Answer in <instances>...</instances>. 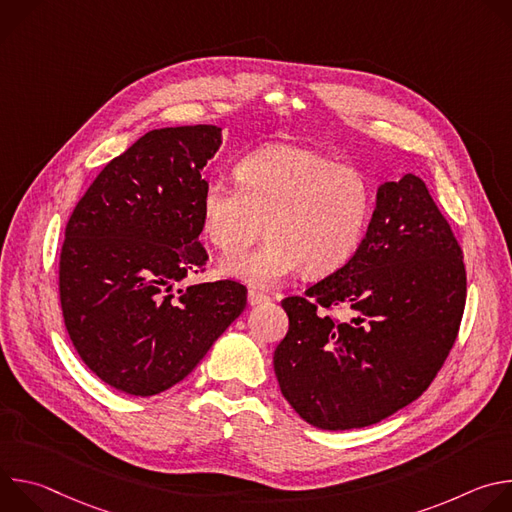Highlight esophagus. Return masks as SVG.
<instances>
[{"label":"esophagus","instance_id":"34e87169","mask_svg":"<svg viewBox=\"0 0 512 512\" xmlns=\"http://www.w3.org/2000/svg\"><path fill=\"white\" fill-rule=\"evenodd\" d=\"M247 300H249V306H259V304H265V302H269V296H265V294H259V291H249Z\"/></svg>","mask_w":512,"mask_h":512}]
</instances>
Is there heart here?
<instances>
[{"mask_svg":"<svg viewBox=\"0 0 512 512\" xmlns=\"http://www.w3.org/2000/svg\"><path fill=\"white\" fill-rule=\"evenodd\" d=\"M239 182L212 178L202 192V231L223 253L253 245L263 227L269 241L227 257L223 275L253 289H273L304 271L324 277L356 251L371 216L369 182L310 150L271 145L249 154Z\"/></svg>","mask_w":512,"mask_h":512,"instance_id":"b5f03b06","label":"heart"}]
</instances>
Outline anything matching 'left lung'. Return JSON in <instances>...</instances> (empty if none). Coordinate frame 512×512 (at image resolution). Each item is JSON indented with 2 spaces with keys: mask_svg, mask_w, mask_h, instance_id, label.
Returning a JSON list of instances; mask_svg holds the SVG:
<instances>
[{
  "mask_svg": "<svg viewBox=\"0 0 512 512\" xmlns=\"http://www.w3.org/2000/svg\"><path fill=\"white\" fill-rule=\"evenodd\" d=\"M466 304L462 249L421 178L377 190L356 253L281 302L289 330L273 354L283 397L314 427L379 423L415 401L454 346ZM346 309L350 323L325 312Z\"/></svg>",
  "mask_w": 512,
  "mask_h": 512,
  "instance_id": "1",
  "label": "left lung"
}]
</instances>
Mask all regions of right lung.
Segmentation results:
<instances>
[{
    "label": "right lung",
    "mask_w": 512,
    "mask_h": 512,
    "mask_svg": "<svg viewBox=\"0 0 512 512\" xmlns=\"http://www.w3.org/2000/svg\"><path fill=\"white\" fill-rule=\"evenodd\" d=\"M216 125L152 129L111 160L72 210L60 253L64 326L87 367L135 397L158 395L245 310L237 281L180 287L206 261L202 168Z\"/></svg>",
    "instance_id": "obj_1"
}]
</instances>
